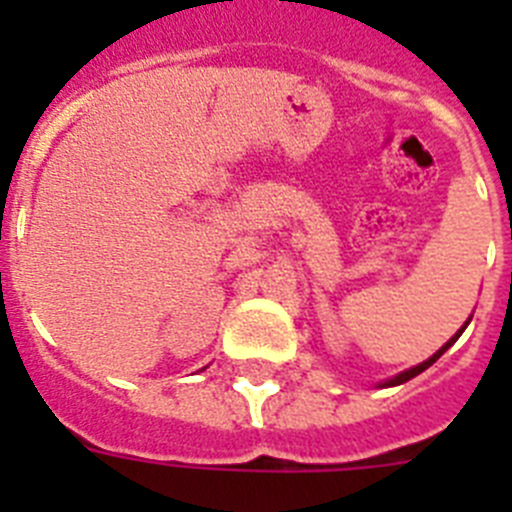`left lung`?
<instances>
[{"label":"left lung","mask_w":512,"mask_h":512,"mask_svg":"<svg viewBox=\"0 0 512 512\" xmlns=\"http://www.w3.org/2000/svg\"><path fill=\"white\" fill-rule=\"evenodd\" d=\"M467 325H469V323H467ZM467 325H464V328H467ZM464 328H461V330H459V333H456V336H454V338H451V341H449V343H446V346H443V348H438V351H436V354H433V356H431V359H428V361H423V364H418V366H413V369H408V372H402V374H400V377L390 379V382H384V384H382V387H395V384H402V382H408V379L418 377V374H420V372H425V369H428V366H431V364H436V361H438V359H441V356H443V354H446V348H451V343H456V338H459V336H461V333H464Z\"/></svg>","instance_id":"obj_1"}]
</instances>
